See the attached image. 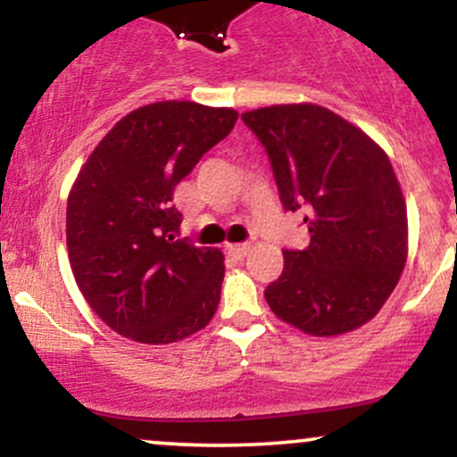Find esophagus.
<instances>
[{"instance_id":"1","label":"esophagus","mask_w":457,"mask_h":457,"mask_svg":"<svg viewBox=\"0 0 457 457\" xmlns=\"http://www.w3.org/2000/svg\"><path fill=\"white\" fill-rule=\"evenodd\" d=\"M225 251H228L229 255L236 260H243L246 253H249V245H228L225 246Z\"/></svg>"}]
</instances>
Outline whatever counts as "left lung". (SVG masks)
Masks as SVG:
<instances>
[{
	"instance_id": "left-lung-1",
	"label": "left lung",
	"mask_w": 457,
	"mask_h": 457,
	"mask_svg": "<svg viewBox=\"0 0 457 457\" xmlns=\"http://www.w3.org/2000/svg\"><path fill=\"white\" fill-rule=\"evenodd\" d=\"M269 152L286 211L305 208L309 245L283 251L264 296L277 318L313 337L363 327L395 290L408 258V217L386 152L313 103L243 113Z\"/></svg>"
}]
</instances>
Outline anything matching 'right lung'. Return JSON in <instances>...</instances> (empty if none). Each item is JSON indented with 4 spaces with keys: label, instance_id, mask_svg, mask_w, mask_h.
I'll list each match as a JSON object with an SVG mask.
<instances>
[{
    "label": "right lung",
    "instance_id": "1",
    "mask_svg": "<svg viewBox=\"0 0 457 457\" xmlns=\"http://www.w3.org/2000/svg\"><path fill=\"white\" fill-rule=\"evenodd\" d=\"M238 112L161 101L124 115L68 193L66 246L87 305L122 337L174 344L211 322L223 253L176 240L174 188L234 129Z\"/></svg>",
    "mask_w": 457,
    "mask_h": 457
}]
</instances>
